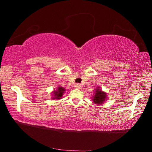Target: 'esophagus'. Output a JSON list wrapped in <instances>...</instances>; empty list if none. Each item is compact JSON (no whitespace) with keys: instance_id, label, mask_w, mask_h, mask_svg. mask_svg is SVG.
<instances>
[{"instance_id":"34e87169","label":"esophagus","mask_w":152,"mask_h":152,"mask_svg":"<svg viewBox=\"0 0 152 152\" xmlns=\"http://www.w3.org/2000/svg\"><path fill=\"white\" fill-rule=\"evenodd\" d=\"M81 84H76L75 86H74V87H75V88H77V89H80L81 88Z\"/></svg>"}]
</instances>
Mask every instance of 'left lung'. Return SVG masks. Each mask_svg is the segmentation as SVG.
I'll use <instances>...</instances> for the list:
<instances>
[{"label":"left lung","instance_id":"8db88e82","mask_svg":"<svg viewBox=\"0 0 152 152\" xmlns=\"http://www.w3.org/2000/svg\"><path fill=\"white\" fill-rule=\"evenodd\" d=\"M107 99V95L105 92L102 91L99 87H98L96 89H95L94 95L92 97V101H93L94 103L96 104H103L105 100Z\"/></svg>","mask_w":152,"mask_h":152}]
</instances>
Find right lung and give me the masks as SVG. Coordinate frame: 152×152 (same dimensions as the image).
<instances>
[{
	"mask_svg": "<svg viewBox=\"0 0 152 152\" xmlns=\"http://www.w3.org/2000/svg\"><path fill=\"white\" fill-rule=\"evenodd\" d=\"M66 90L65 88H64L63 87L61 86H58L57 88V90L56 91H53L52 92L53 93V99H60L62 97V95L64 94V92H65Z\"/></svg>",
	"mask_w": 152,
	"mask_h": 152,
	"instance_id": "add662e5",
	"label": "right lung"
}]
</instances>
